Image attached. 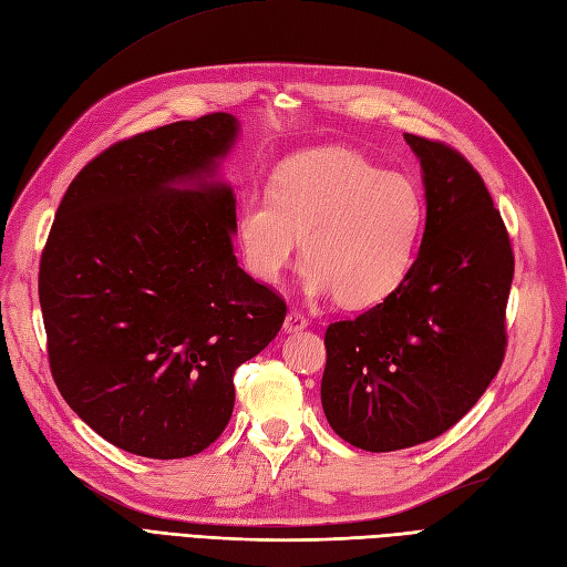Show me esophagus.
Returning a JSON list of instances; mask_svg holds the SVG:
<instances>
[{
	"label": "esophagus",
	"instance_id": "1",
	"mask_svg": "<svg viewBox=\"0 0 567 567\" xmlns=\"http://www.w3.org/2000/svg\"><path fill=\"white\" fill-rule=\"evenodd\" d=\"M302 329H307V317L302 312H298V310H290L286 315V321H284V331L286 333H296V331H302Z\"/></svg>",
	"mask_w": 567,
	"mask_h": 567
}]
</instances>
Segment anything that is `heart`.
<instances>
[{
	"label": "heart",
	"instance_id": "heart-1",
	"mask_svg": "<svg viewBox=\"0 0 567 567\" xmlns=\"http://www.w3.org/2000/svg\"><path fill=\"white\" fill-rule=\"evenodd\" d=\"M423 221L414 179L348 148H317L274 169L269 196L238 205L236 241L255 279L277 281L302 246L305 293L369 307L406 279Z\"/></svg>",
	"mask_w": 567,
	"mask_h": 567
}]
</instances>
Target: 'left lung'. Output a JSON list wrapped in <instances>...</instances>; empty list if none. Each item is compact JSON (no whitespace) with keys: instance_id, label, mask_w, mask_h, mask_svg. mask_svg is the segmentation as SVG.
Segmentation results:
<instances>
[{"instance_id":"1","label":"left lung","mask_w":567,"mask_h":567,"mask_svg":"<svg viewBox=\"0 0 567 567\" xmlns=\"http://www.w3.org/2000/svg\"><path fill=\"white\" fill-rule=\"evenodd\" d=\"M423 169L425 229L398 290L326 329L321 406L367 452L427 442L483 398L506 352L513 250L477 169L452 146L404 134Z\"/></svg>"}]
</instances>
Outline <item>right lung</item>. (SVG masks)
<instances>
[{"instance_id":"obj_1","label":"right lung","mask_w":567,"mask_h":567,"mask_svg":"<svg viewBox=\"0 0 567 567\" xmlns=\"http://www.w3.org/2000/svg\"><path fill=\"white\" fill-rule=\"evenodd\" d=\"M238 120L142 132L84 165L40 262L63 400L115 447L184 458L225 431L234 371L277 338L286 302L238 267L236 198L215 179Z\"/></svg>"}]
</instances>
